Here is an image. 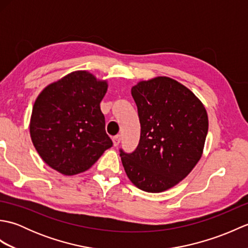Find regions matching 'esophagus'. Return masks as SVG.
<instances>
[{"instance_id":"1","label":"esophagus","mask_w":248,"mask_h":248,"mask_svg":"<svg viewBox=\"0 0 248 248\" xmlns=\"http://www.w3.org/2000/svg\"><path fill=\"white\" fill-rule=\"evenodd\" d=\"M120 140H121V138H120L119 134L113 136V143H114V146H118L119 143H120Z\"/></svg>"}]
</instances>
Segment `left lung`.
I'll return each mask as SVG.
<instances>
[{
    "mask_svg": "<svg viewBox=\"0 0 248 248\" xmlns=\"http://www.w3.org/2000/svg\"><path fill=\"white\" fill-rule=\"evenodd\" d=\"M140 138L136 149H119L128 178L141 191L159 193L186 178L202 155L208 115L182 84L167 77L141 81L131 89Z\"/></svg>",
    "mask_w": 248,
    "mask_h": 248,
    "instance_id": "obj_1",
    "label": "left lung"
}]
</instances>
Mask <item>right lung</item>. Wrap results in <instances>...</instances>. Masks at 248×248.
Masks as SVG:
<instances>
[{
    "mask_svg": "<svg viewBox=\"0 0 248 248\" xmlns=\"http://www.w3.org/2000/svg\"><path fill=\"white\" fill-rule=\"evenodd\" d=\"M107 91V82L80 70L50 84L39 93L30 132L46 164L62 175H77L91 168L113 146L100 108Z\"/></svg>",
    "mask_w": 248,
    "mask_h": 248,
    "instance_id": "obj_1",
    "label": "right lung"
}]
</instances>
